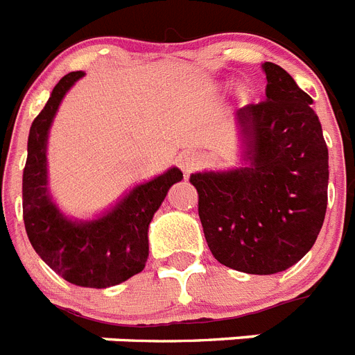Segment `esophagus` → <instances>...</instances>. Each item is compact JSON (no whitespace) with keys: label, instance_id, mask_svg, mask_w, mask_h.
<instances>
[{"label":"esophagus","instance_id":"1","mask_svg":"<svg viewBox=\"0 0 355 355\" xmlns=\"http://www.w3.org/2000/svg\"><path fill=\"white\" fill-rule=\"evenodd\" d=\"M198 164H200V159L195 157V155H186V157H182V169L186 173H189L193 168H196Z\"/></svg>","mask_w":355,"mask_h":355}]
</instances>
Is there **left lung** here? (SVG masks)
<instances>
[{
  "label": "left lung",
  "instance_id": "8db88e82",
  "mask_svg": "<svg viewBox=\"0 0 355 355\" xmlns=\"http://www.w3.org/2000/svg\"><path fill=\"white\" fill-rule=\"evenodd\" d=\"M263 70L265 99L238 112L249 168L189 178L213 256L247 274L293 267L311 251L327 213L329 150L311 95L278 64Z\"/></svg>",
  "mask_w": 355,
  "mask_h": 355
}]
</instances>
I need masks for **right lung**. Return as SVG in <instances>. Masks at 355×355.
<instances>
[{
	"instance_id": "add662e5",
	"label": "right lung",
	"mask_w": 355,
	"mask_h": 355,
	"mask_svg": "<svg viewBox=\"0 0 355 355\" xmlns=\"http://www.w3.org/2000/svg\"><path fill=\"white\" fill-rule=\"evenodd\" d=\"M83 76V71H71L62 77L53 86L46 106L32 122L23 169V222L34 251L61 278L79 287L106 288L126 282L144 269L148 225L169 187L182 180V171L171 168L135 187L103 218L88 223H73L64 218L46 196L44 146L59 103Z\"/></svg>"
}]
</instances>
